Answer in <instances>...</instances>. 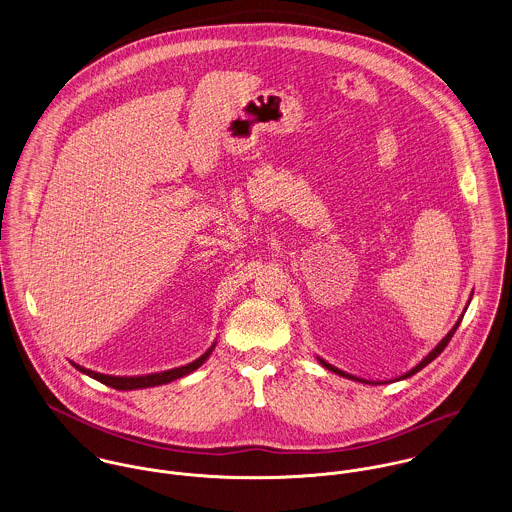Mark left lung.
Returning a JSON list of instances; mask_svg holds the SVG:
<instances>
[{
  "mask_svg": "<svg viewBox=\"0 0 512 512\" xmlns=\"http://www.w3.org/2000/svg\"><path fill=\"white\" fill-rule=\"evenodd\" d=\"M471 297H473V295H471ZM471 297H469V301H467V303H471ZM465 310H467V307H465ZM463 314H465V312H463ZM463 314L459 316V320L455 322V326H453V328H451V330L445 334V338H443V340H441V342H439V344H437V346H435V348H433V350H431V352H429V354H427V356H425V358H423V360H421V362H419L415 368H411L409 372L402 374V376H400V378H396V380H406V378H409V376H413L415 372H419L421 368H425L429 362H433V360H435V358H437V356H439V354L445 350V346L449 344V340L453 338L455 330H457V328H459V324H461V318H463ZM318 362H320V364H322L326 370H330V372H334V374H338V376H342V378H348V380H354V382H362V384H372V386H376V384H384V382H372V380L356 378V376H352V374H348V372H342V370H338L336 366L328 364V362H326V360H322V358H318Z\"/></svg>",
  "mask_w": 512,
  "mask_h": 512,
  "instance_id": "left-lung-1",
  "label": "left lung"
}]
</instances>
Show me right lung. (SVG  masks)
<instances>
[{"label":"right lung","mask_w":512,"mask_h":512,"mask_svg":"<svg viewBox=\"0 0 512 512\" xmlns=\"http://www.w3.org/2000/svg\"><path fill=\"white\" fill-rule=\"evenodd\" d=\"M215 348V342L213 346L204 352L200 358H196L194 362L186 364V366H180V368H172V370H164V372H154V374H144V376H108V374H99V372H93V370H87L75 362H71L79 372L95 378L97 382H103L106 386L114 388V390H142V388H154V386H162V384H168V382H174L178 378H184L188 374H192L194 370H198L205 360L209 358V354L213 352Z\"/></svg>","instance_id":"add662e5"}]
</instances>
